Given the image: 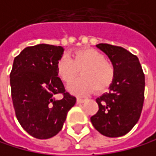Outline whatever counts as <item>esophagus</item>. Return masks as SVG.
I'll return each mask as SVG.
<instances>
[{
  "label": "esophagus",
  "mask_w": 156,
  "mask_h": 156,
  "mask_svg": "<svg viewBox=\"0 0 156 156\" xmlns=\"http://www.w3.org/2000/svg\"><path fill=\"white\" fill-rule=\"evenodd\" d=\"M85 101H86V100L83 99V98H80V97L77 98V103H78V104H82V103H84Z\"/></svg>",
  "instance_id": "obj_1"
}]
</instances>
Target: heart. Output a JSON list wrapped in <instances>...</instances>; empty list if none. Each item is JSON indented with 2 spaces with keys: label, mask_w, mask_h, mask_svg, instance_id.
I'll return each instance as SVG.
<instances>
[{
  "label": "heart",
  "mask_w": 156,
  "mask_h": 156,
  "mask_svg": "<svg viewBox=\"0 0 156 156\" xmlns=\"http://www.w3.org/2000/svg\"><path fill=\"white\" fill-rule=\"evenodd\" d=\"M79 69L82 76L68 85L69 91L77 95L90 93L94 90L103 92L111 87L115 76L112 64L106 61L105 56L93 48L78 49L72 53L71 58L63 55L56 65L58 76L64 82H69L77 75Z\"/></svg>",
  "instance_id": "obj_1"
}]
</instances>
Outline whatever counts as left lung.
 I'll return each mask as SVG.
<instances>
[{
	"label": "left lung",
	"mask_w": 156,
	"mask_h": 156,
	"mask_svg": "<svg viewBox=\"0 0 156 156\" xmlns=\"http://www.w3.org/2000/svg\"><path fill=\"white\" fill-rule=\"evenodd\" d=\"M115 69L109 90L96 99L99 109L90 117L95 129L108 137L128 133L139 120L145 91V75L139 60L121 47L99 44Z\"/></svg>",
	"instance_id": "1"
}]
</instances>
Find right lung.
I'll return each mask as SVG.
<instances>
[{
  "mask_svg": "<svg viewBox=\"0 0 156 156\" xmlns=\"http://www.w3.org/2000/svg\"><path fill=\"white\" fill-rule=\"evenodd\" d=\"M64 48L40 44L15 57L10 73L11 97L23 129L38 139H48L62 129L76 98L66 92L56 65ZM56 94L63 98L56 99Z\"/></svg>",
  "mask_w": 156,
  "mask_h": 156,
  "instance_id": "obj_1",
  "label": "right lung"
}]
</instances>
